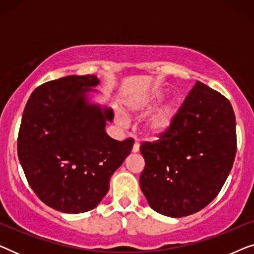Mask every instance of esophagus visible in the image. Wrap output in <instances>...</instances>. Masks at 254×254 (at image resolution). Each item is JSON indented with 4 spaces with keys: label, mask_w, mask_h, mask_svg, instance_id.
Listing matches in <instances>:
<instances>
[{
    "label": "esophagus",
    "mask_w": 254,
    "mask_h": 254,
    "mask_svg": "<svg viewBox=\"0 0 254 254\" xmlns=\"http://www.w3.org/2000/svg\"><path fill=\"white\" fill-rule=\"evenodd\" d=\"M138 150H140V143H138V142H135L134 145H133V149H131V151L137 152Z\"/></svg>",
    "instance_id": "esophagus-1"
}]
</instances>
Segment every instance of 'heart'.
Here are the masks:
<instances>
[{
    "mask_svg": "<svg viewBox=\"0 0 254 254\" xmlns=\"http://www.w3.org/2000/svg\"><path fill=\"white\" fill-rule=\"evenodd\" d=\"M164 98L165 92L162 91V90H157V91H154L145 97L131 99L128 103V110L131 114L141 116V114L150 112L158 104H161ZM178 112L179 103L177 100H171V102L164 104L155 113H152L148 119L147 124H145L147 134L152 138H158L169 133L173 125H175ZM118 120H119L120 124H125L126 123V117L120 113L118 116Z\"/></svg>",
    "mask_w": 254,
    "mask_h": 254,
    "instance_id": "b5f03b06",
    "label": "heart"
}]
</instances>
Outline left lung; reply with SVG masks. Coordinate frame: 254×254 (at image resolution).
Instances as JSON below:
<instances>
[{
	"label": "left lung",
	"mask_w": 254,
	"mask_h": 254,
	"mask_svg": "<svg viewBox=\"0 0 254 254\" xmlns=\"http://www.w3.org/2000/svg\"><path fill=\"white\" fill-rule=\"evenodd\" d=\"M236 149L230 102L196 82L171 130L140 147L145 162L140 187L149 206L170 217L189 216L208 206L231 171Z\"/></svg>",
	"instance_id": "8db88e82"
}]
</instances>
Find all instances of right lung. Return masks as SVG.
Here are the masks:
<instances>
[{"mask_svg":"<svg viewBox=\"0 0 254 254\" xmlns=\"http://www.w3.org/2000/svg\"><path fill=\"white\" fill-rule=\"evenodd\" d=\"M96 75L65 76L38 86L27 100L17 149L31 189L48 207L68 214L98 206L110 179L133 148L113 140V111L93 103Z\"/></svg>","mask_w":254,"mask_h":254,"instance_id":"right-lung-1","label":"right lung"}]
</instances>
